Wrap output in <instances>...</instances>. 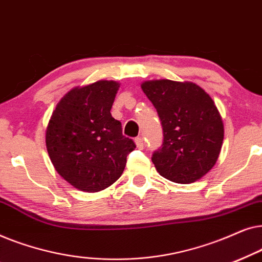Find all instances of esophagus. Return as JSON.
Wrapping results in <instances>:
<instances>
[{"label":"esophagus","mask_w":262,"mask_h":262,"mask_svg":"<svg viewBox=\"0 0 262 262\" xmlns=\"http://www.w3.org/2000/svg\"><path fill=\"white\" fill-rule=\"evenodd\" d=\"M135 143L136 145H137L138 149H143V146H144V142H143V138L142 137H137L135 139Z\"/></svg>","instance_id":"34e87169"}]
</instances>
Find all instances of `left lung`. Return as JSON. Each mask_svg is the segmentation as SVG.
<instances>
[{"label":"left lung","mask_w":262,"mask_h":262,"mask_svg":"<svg viewBox=\"0 0 262 262\" xmlns=\"http://www.w3.org/2000/svg\"><path fill=\"white\" fill-rule=\"evenodd\" d=\"M141 87L162 124V148L151 157L156 170L177 184L202 179L216 164L224 138L213 100L192 82L155 80Z\"/></svg>","instance_id":"8db88e82"}]
</instances>
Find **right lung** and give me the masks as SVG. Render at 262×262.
I'll return each instance as SVG.
<instances>
[{
	"label": "right lung",
	"instance_id": "obj_1",
	"mask_svg": "<svg viewBox=\"0 0 262 262\" xmlns=\"http://www.w3.org/2000/svg\"><path fill=\"white\" fill-rule=\"evenodd\" d=\"M116 81H98L68 92L46 127V148L60 177L75 188L94 193L114 184L136 145L111 114L119 89Z\"/></svg>",
	"mask_w": 262,
	"mask_h": 262
}]
</instances>
